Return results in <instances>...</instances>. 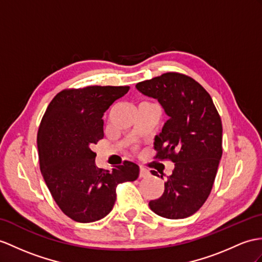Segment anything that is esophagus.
Masks as SVG:
<instances>
[{"instance_id": "esophagus-1", "label": "esophagus", "mask_w": 262, "mask_h": 262, "mask_svg": "<svg viewBox=\"0 0 262 262\" xmlns=\"http://www.w3.org/2000/svg\"><path fill=\"white\" fill-rule=\"evenodd\" d=\"M149 176H150L149 170L146 169V168H144V167H142V165H140V173H139V177H140V178H146V177H149Z\"/></svg>"}]
</instances>
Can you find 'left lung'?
Segmentation results:
<instances>
[{"instance_id":"obj_1","label":"left lung","mask_w":262,"mask_h":262,"mask_svg":"<svg viewBox=\"0 0 262 262\" xmlns=\"http://www.w3.org/2000/svg\"><path fill=\"white\" fill-rule=\"evenodd\" d=\"M136 86L157 99L168 114L153 148L155 159L174 163L163 194L151 200L149 207L163 218H187L202 207L211 192L222 156L220 116L206 89L186 74L167 72ZM151 172L160 177L157 171Z\"/></svg>"}]
</instances>
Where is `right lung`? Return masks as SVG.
<instances>
[{
	"instance_id": "1",
	"label": "right lung",
	"mask_w": 262,
	"mask_h": 262,
	"mask_svg": "<svg viewBox=\"0 0 262 262\" xmlns=\"http://www.w3.org/2000/svg\"><path fill=\"white\" fill-rule=\"evenodd\" d=\"M130 86L64 89L50 102L37 131L40 169L62 212L76 222L109 213L118 184L135 181L139 167L123 161L112 171L95 165L92 144L103 139V114Z\"/></svg>"
}]
</instances>
